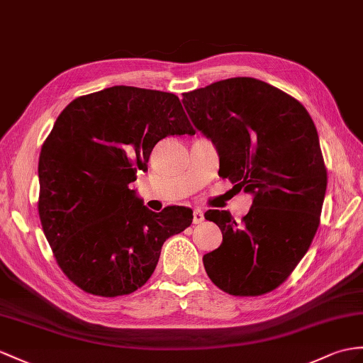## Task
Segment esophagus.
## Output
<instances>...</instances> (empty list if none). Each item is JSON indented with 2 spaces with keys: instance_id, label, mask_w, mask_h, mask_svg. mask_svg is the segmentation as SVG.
<instances>
[{
  "instance_id": "34e87169",
  "label": "esophagus",
  "mask_w": 363,
  "mask_h": 363,
  "mask_svg": "<svg viewBox=\"0 0 363 363\" xmlns=\"http://www.w3.org/2000/svg\"><path fill=\"white\" fill-rule=\"evenodd\" d=\"M203 220H205V214H203V211L201 209H194V212H192V223L194 225H199V223H201Z\"/></svg>"
}]
</instances>
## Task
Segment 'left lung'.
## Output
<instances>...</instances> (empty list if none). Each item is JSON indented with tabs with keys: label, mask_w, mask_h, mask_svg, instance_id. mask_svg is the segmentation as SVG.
Returning <instances> with one entry per match:
<instances>
[{
	"label": "left lung",
	"mask_w": 363,
	"mask_h": 363,
	"mask_svg": "<svg viewBox=\"0 0 363 363\" xmlns=\"http://www.w3.org/2000/svg\"><path fill=\"white\" fill-rule=\"evenodd\" d=\"M184 109L216 145L218 175L251 192L242 222L209 209L223 242L203 255L212 284L238 297L279 288L309 250L320 223L326 167L311 115L294 96L251 77L183 94Z\"/></svg>",
	"instance_id": "1"
}]
</instances>
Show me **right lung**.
I'll return each instance as SVG.
<instances>
[{
	"label": "right lung",
	"instance_id": "1",
	"mask_svg": "<svg viewBox=\"0 0 363 363\" xmlns=\"http://www.w3.org/2000/svg\"><path fill=\"white\" fill-rule=\"evenodd\" d=\"M184 134L196 130L179 96L134 86L78 96L58 115L40 152L38 214L58 267L78 288L134 293L166 238L192 223L191 209L157 214L129 189L158 141Z\"/></svg>",
	"mask_w": 363,
	"mask_h": 363
}]
</instances>
